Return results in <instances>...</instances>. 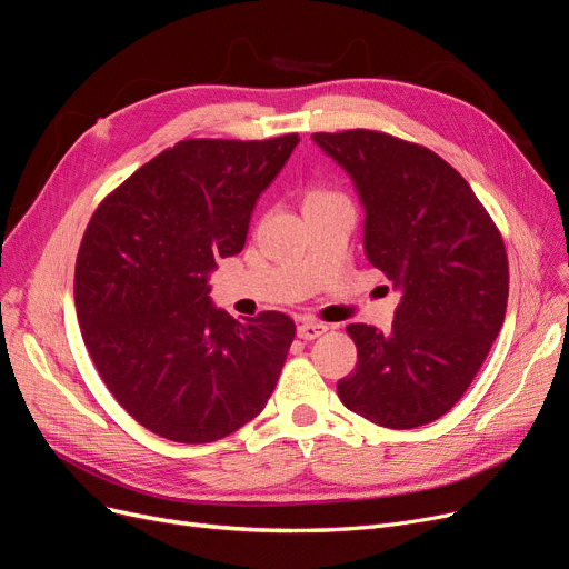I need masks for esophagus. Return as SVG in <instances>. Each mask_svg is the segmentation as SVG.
Returning <instances> with one entry per match:
<instances>
[{
  "label": "esophagus",
  "mask_w": 569,
  "mask_h": 569,
  "mask_svg": "<svg viewBox=\"0 0 569 569\" xmlns=\"http://www.w3.org/2000/svg\"><path fill=\"white\" fill-rule=\"evenodd\" d=\"M328 332V326L326 323H316V320H302V323L298 326V337L300 339H316L320 335Z\"/></svg>",
  "instance_id": "1"
}]
</instances>
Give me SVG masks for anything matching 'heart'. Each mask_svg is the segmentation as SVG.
I'll use <instances>...</instances> for the list:
<instances>
[{
    "label": "heart",
    "mask_w": 569,
    "mask_h": 569,
    "mask_svg": "<svg viewBox=\"0 0 569 569\" xmlns=\"http://www.w3.org/2000/svg\"><path fill=\"white\" fill-rule=\"evenodd\" d=\"M337 192H332V190H326V188H313V190H309L307 194H305V204L307 202H318V200H328V197H335Z\"/></svg>",
    "instance_id": "heart-1"
}]
</instances>
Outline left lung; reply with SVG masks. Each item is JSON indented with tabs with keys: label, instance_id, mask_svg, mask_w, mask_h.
<instances>
[{
	"label": "left lung",
	"instance_id": "1",
	"mask_svg": "<svg viewBox=\"0 0 569 569\" xmlns=\"http://www.w3.org/2000/svg\"><path fill=\"white\" fill-rule=\"evenodd\" d=\"M311 137L351 174L365 207L367 260L402 292L388 335L346 326L358 365L339 379V400L381 428L432 423L475 381L505 323L502 234L430 148L360 128Z\"/></svg>",
	"mask_w": 569,
	"mask_h": 569
}]
</instances>
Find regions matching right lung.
Wrapping results in <instances>:
<instances>
[{
  "instance_id": "1",
  "label": "right lung",
  "mask_w": 569,
  "mask_h": 569,
  "mask_svg": "<svg viewBox=\"0 0 569 569\" xmlns=\"http://www.w3.org/2000/svg\"><path fill=\"white\" fill-rule=\"evenodd\" d=\"M298 141L183 139L94 209L73 302L97 372L146 430L179 443L223 439L274 390L292 318L234 320L211 307L209 271L243 249L256 200Z\"/></svg>"
}]
</instances>
